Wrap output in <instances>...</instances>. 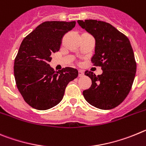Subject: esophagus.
Instances as JSON below:
<instances>
[{
    "instance_id": "esophagus-1",
    "label": "esophagus",
    "mask_w": 146,
    "mask_h": 146,
    "mask_svg": "<svg viewBox=\"0 0 146 146\" xmlns=\"http://www.w3.org/2000/svg\"><path fill=\"white\" fill-rule=\"evenodd\" d=\"M84 73L82 70H78V76H79V77H82V76H84Z\"/></svg>"
}]
</instances>
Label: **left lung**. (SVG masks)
Wrapping results in <instances>:
<instances>
[{"mask_svg": "<svg viewBox=\"0 0 146 146\" xmlns=\"http://www.w3.org/2000/svg\"><path fill=\"white\" fill-rule=\"evenodd\" d=\"M78 23L94 36L95 54L91 61L102 70L98 76L85 71L91 78L92 85L83 92V95L94 107L102 110L114 108L127 98L135 79L137 65L130 42L107 22L86 19L78 20Z\"/></svg>", "mask_w": 146, "mask_h": 146, "instance_id": "8db88e82", "label": "left lung"}]
</instances>
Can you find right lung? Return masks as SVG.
<instances>
[{
	"instance_id": "add662e5",
	"label": "right lung",
	"mask_w": 146,
	"mask_h": 146,
	"mask_svg": "<svg viewBox=\"0 0 146 146\" xmlns=\"http://www.w3.org/2000/svg\"><path fill=\"white\" fill-rule=\"evenodd\" d=\"M75 25V21L44 22L22 40L14 60V78L24 100L33 108L44 111L57 106L68 83L78 76L74 68L55 72L48 64L65 34Z\"/></svg>"
}]
</instances>
